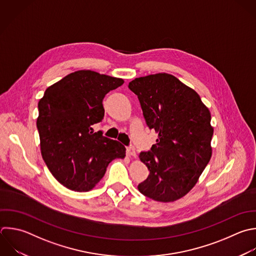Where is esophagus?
Masks as SVG:
<instances>
[{
    "label": "esophagus",
    "mask_w": 256,
    "mask_h": 256,
    "mask_svg": "<svg viewBox=\"0 0 256 256\" xmlns=\"http://www.w3.org/2000/svg\"><path fill=\"white\" fill-rule=\"evenodd\" d=\"M126 153H127V156H128V157H133V158H136V157H137V154H136V152H135V149H134V147H132V146L127 147Z\"/></svg>",
    "instance_id": "34e87169"
}]
</instances>
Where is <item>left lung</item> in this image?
Masks as SVG:
<instances>
[{"label": "left lung", "mask_w": 256, "mask_h": 256, "mask_svg": "<svg viewBox=\"0 0 256 256\" xmlns=\"http://www.w3.org/2000/svg\"><path fill=\"white\" fill-rule=\"evenodd\" d=\"M128 87L138 96L147 125L158 133L151 151L139 154L150 173L138 190L155 201H176L210 161V111L195 90L167 73L135 78Z\"/></svg>", "instance_id": "8db88e82"}]
</instances>
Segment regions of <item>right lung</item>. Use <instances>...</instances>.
I'll list each match as a JSON object with an SVG mask.
<instances>
[{
    "label": "right lung",
    "mask_w": 256,
    "mask_h": 256,
    "mask_svg": "<svg viewBox=\"0 0 256 256\" xmlns=\"http://www.w3.org/2000/svg\"><path fill=\"white\" fill-rule=\"evenodd\" d=\"M124 80L91 70H79L48 87L38 103L37 128L42 157L52 175L77 192L92 190L114 159L126 148L94 132L104 117L105 95Z\"/></svg>",
    "instance_id": "obj_1"
}]
</instances>
